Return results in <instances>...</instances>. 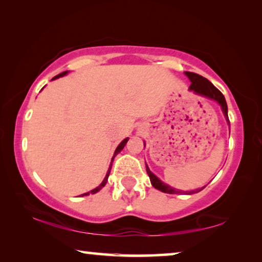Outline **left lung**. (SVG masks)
<instances>
[{
    "label": "left lung",
    "mask_w": 262,
    "mask_h": 262,
    "mask_svg": "<svg viewBox=\"0 0 262 262\" xmlns=\"http://www.w3.org/2000/svg\"><path fill=\"white\" fill-rule=\"evenodd\" d=\"M186 76L189 78V81L192 82V84L189 85V90L195 92L196 95H200L203 97H207V98L212 99V100H216L217 103L221 105L222 111H223L224 113V117L227 119L228 123H230L229 121V117H228V105H227V101H225V98L222 92L217 89L214 84L211 82L208 81L207 78H205L201 75L199 74H195V73H189V72H186ZM145 166H147V173L150 178V181H151V185L154 186L155 188L161 190V192L164 193H168V194H194V193H198L202 190L205 187H202L200 189H195V190H187V192H184V190H179V189H176L173 187H171V186H168L166 184H164L162 180H159L156 176H155L151 171L149 170V167L147 164H145Z\"/></svg>",
    "instance_id": "8db88e82"
}]
</instances>
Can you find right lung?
Here are the masks:
<instances>
[{"label": "right lung", "instance_id": "obj_1", "mask_svg": "<svg viewBox=\"0 0 262 262\" xmlns=\"http://www.w3.org/2000/svg\"><path fill=\"white\" fill-rule=\"evenodd\" d=\"M67 73L68 72H63V73H61V74H59V75H56L55 77H53L52 79H56V78H59V77H62V76H64V75H67ZM127 141H128V137L127 139H125L123 140L120 144L118 145V148L115 149V151H114V156H113V158H112V162H113V159H114V157L117 156V154H119L121 151V150L125 148V145H126V143H127ZM112 162H111V165H110V167H108V171H107V173H106V177L104 178V180H103V183H101L98 187H96L95 189H92V190H90V192H88V193H84V194H82V196H84V195H89V194H95V193H97V192H99V190L104 187V186L106 185V183H107V179H108V176H110V172H111V168H112Z\"/></svg>", "mask_w": 262, "mask_h": 262}]
</instances>
